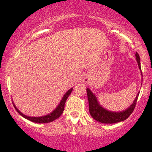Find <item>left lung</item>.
<instances>
[{"label": "left lung", "instance_id": "obj_1", "mask_svg": "<svg viewBox=\"0 0 152 152\" xmlns=\"http://www.w3.org/2000/svg\"><path fill=\"white\" fill-rule=\"evenodd\" d=\"M135 56L136 59H137V61L138 63V66H139V70L141 71V74H142V69H141L140 57H139V55L138 54L137 52L136 53ZM86 92L87 96H88V106H89L88 109H89L91 116L96 121L101 122V123L103 124H115L126 120V118L130 116L131 114L133 112L134 108H135L136 104H137L138 96H139V93L137 94L135 99H134V102L132 103V105H130L129 107H128L126 109L124 110V111H122L115 112V111H111L104 109V108L99 104L98 99H97L95 94H94L88 88H86Z\"/></svg>", "mask_w": 152, "mask_h": 152}]
</instances>
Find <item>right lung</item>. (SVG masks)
I'll return each instance as SVG.
<instances>
[{"instance_id": "add662e5", "label": "right lung", "mask_w": 152, "mask_h": 152, "mask_svg": "<svg viewBox=\"0 0 152 152\" xmlns=\"http://www.w3.org/2000/svg\"><path fill=\"white\" fill-rule=\"evenodd\" d=\"M72 90H73V88H71L69 91H68L67 92H66V94L64 95L62 99L61 100V102H60V103H59L58 105L56 106V109H54L52 112H50V114L45 115V116H38V117H36V116H35L34 117V116H26V115L23 114L22 112H20V111H19V110L18 109V108L15 106V104L13 102V106H14L15 110L18 111V114H20V116H22L23 117L26 118V119L29 120V121H31L32 122H35V123H38V124L49 123V122L53 121H54V120L56 119V118H58L59 116L62 114L63 111H64V105H65L66 99H67L68 97L69 96V95L71 94Z\"/></svg>"}]
</instances>
